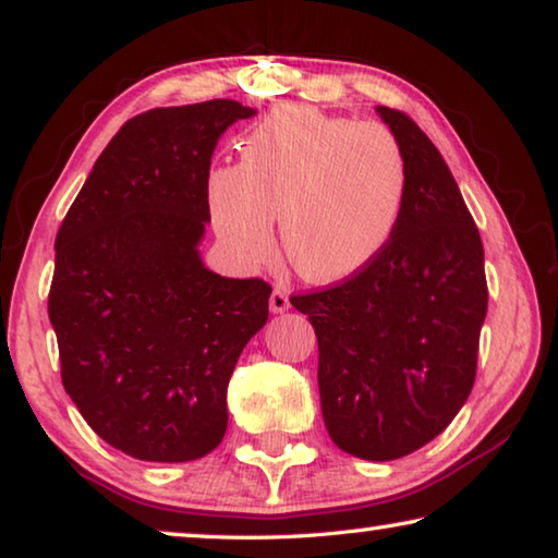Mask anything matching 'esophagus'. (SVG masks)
I'll return each mask as SVG.
<instances>
[{"label": "esophagus", "instance_id": "esophagus-1", "mask_svg": "<svg viewBox=\"0 0 558 558\" xmlns=\"http://www.w3.org/2000/svg\"><path fill=\"white\" fill-rule=\"evenodd\" d=\"M290 307V300H288V292L282 288H276L270 292V310L272 313H286Z\"/></svg>", "mask_w": 558, "mask_h": 558}]
</instances>
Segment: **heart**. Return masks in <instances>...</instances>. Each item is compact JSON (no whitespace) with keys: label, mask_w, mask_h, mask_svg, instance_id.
I'll return each mask as SVG.
<instances>
[{"label":"heart","mask_w":558,"mask_h":558,"mask_svg":"<svg viewBox=\"0 0 558 558\" xmlns=\"http://www.w3.org/2000/svg\"><path fill=\"white\" fill-rule=\"evenodd\" d=\"M409 162L389 128L288 102L241 143L239 165L216 167L206 199L216 231L243 260L282 243L300 276L339 282L381 256L399 226Z\"/></svg>","instance_id":"b5f03b06"}]
</instances>
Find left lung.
I'll return each mask as SVG.
<instances>
[{"label":"left lung","instance_id":"1","mask_svg":"<svg viewBox=\"0 0 558 558\" xmlns=\"http://www.w3.org/2000/svg\"><path fill=\"white\" fill-rule=\"evenodd\" d=\"M376 112L409 162L399 226L372 266L290 302L315 327L329 438L381 462L426 446L468 401L487 280L480 231L446 159L405 112Z\"/></svg>","mask_w":558,"mask_h":558}]
</instances>
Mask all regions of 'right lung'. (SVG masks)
I'll return each mask as SVG.
<instances>
[{"mask_svg": "<svg viewBox=\"0 0 558 558\" xmlns=\"http://www.w3.org/2000/svg\"><path fill=\"white\" fill-rule=\"evenodd\" d=\"M235 100L155 108L118 130L56 235L49 319L61 379L98 436L137 460L219 446L226 389L268 323L270 286L204 266L211 155Z\"/></svg>", "mask_w": 558, "mask_h": 558, "instance_id": "obj_1", "label": "right lung"}]
</instances>
